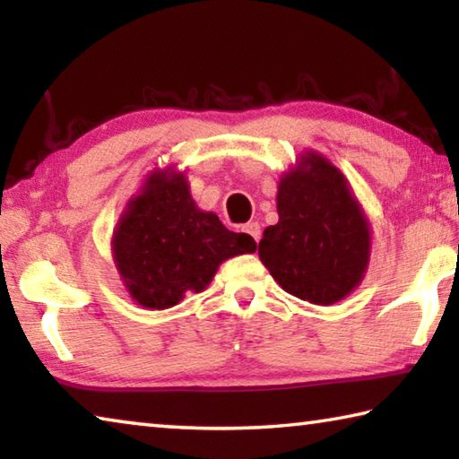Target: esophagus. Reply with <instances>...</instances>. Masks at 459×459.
<instances>
[{
  "instance_id": "esophagus-1",
  "label": "esophagus",
  "mask_w": 459,
  "mask_h": 459,
  "mask_svg": "<svg viewBox=\"0 0 459 459\" xmlns=\"http://www.w3.org/2000/svg\"><path fill=\"white\" fill-rule=\"evenodd\" d=\"M245 232H248V235H251V237L255 238V243H259V238H261V227H259V222H247V224H245Z\"/></svg>"
}]
</instances>
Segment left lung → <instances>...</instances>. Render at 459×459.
I'll return each mask as SVG.
<instances>
[{"label": "left lung", "instance_id": "8db88e82", "mask_svg": "<svg viewBox=\"0 0 459 459\" xmlns=\"http://www.w3.org/2000/svg\"><path fill=\"white\" fill-rule=\"evenodd\" d=\"M277 224L263 230L259 259L281 290L332 306L360 285L372 232L344 174L322 153H299L277 186Z\"/></svg>", "mask_w": 459, "mask_h": 459}]
</instances>
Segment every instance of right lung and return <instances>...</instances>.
Segmentation results:
<instances>
[{"mask_svg":"<svg viewBox=\"0 0 459 459\" xmlns=\"http://www.w3.org/2000/svg\"><path fill=\"white\" fill-rule=\"evenodd\" d=\"M255 248L247 232H232L214 212L200 211L174 166L145 176L111 238L123 285L147 309H168L186 293L204 291L222 261Z\"/></svg>","mask_w":459,"mask_h":459,"instance_id":"add662e5","label":"right lung"}]
</instances>
